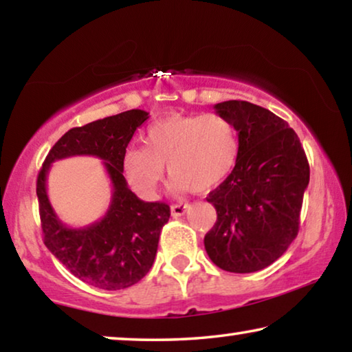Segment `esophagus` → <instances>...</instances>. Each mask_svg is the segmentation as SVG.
<instances>
[{"mask_svg":"<svg viewBox=\"0 0 352 352\" xmlns=\"http://www.w3.org/2000/svg\"><path fill=\"white\" fill-rule=\"evenodd\" d=\"M188 210V204H174V206L170 207V212H172V217H182V214H185Z\"/></svg>","mask_w":352,"mask_h":352,"instance_id":"34e87169","label":"esophagus"}]
</instances>
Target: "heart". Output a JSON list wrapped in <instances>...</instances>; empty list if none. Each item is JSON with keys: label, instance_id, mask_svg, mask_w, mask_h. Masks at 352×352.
Listing matches in <instances>:
<instances>
[{"label": "heart", "instance_id": "heart-1", "mask_svg": "<svg viewBox=\"0 0 352 352\" xmlns=\"http://www.w3.org/2000/svg\"><path fill=\"white\" fill-rule=\"evenodd\" d=\"M145 146L124 151L123 174L145 199L158 196L166 167L178 191H210L237 164L240 139L230 120L218 113L170 115L148 126Z\"/></svg>", "mask_w": 352, "mask_h": 352}]
</instances>
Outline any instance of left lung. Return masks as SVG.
<instances>
[{
	"instance_id": "obj_1",
	"label": "left lung",
	"mask_w": 352,
	"mask_h": 352,
	"mask_svg": "<svg viewBox=\"0 0 352 352\" xmlns=\"http://www.w3.org/2000/svg\"><path fill=\"white\" fill-rule=\"evenodd\" d=\"M214 110L237 129L240 153L207 197L217 223L204 245L219 269L251 274L274 264L297 237L310 166L296 131L270 110L248 101H224Z\"/></svg>"
}]
</instances>
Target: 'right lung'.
I'll use <instances>...</instances> for the list:
<instances>
[{
	"label": "right lung",
	"mask_w": 352,
	"mask_h": 352,
	"mask_svg": "<svg viewBox=\"0 0 352 352\" xmlns=\"http://www.w3.org/2000/svg\"><path fill=\"white\" fill-rule=\"evenodd\" d=\"M146 118L148 112L133 109L69 129L52 146L38 175L36 194L45 246L72 275L99 289H124L148 274L161 229L170 217L167 204L140 201L123 177L126 146ZM77 154L102 159L113 182L108 213L80 230L63 225L46 196V174L51 162Z\"/></svg>",
	"instance_id": "1"
}]
</instances>
